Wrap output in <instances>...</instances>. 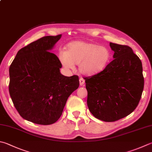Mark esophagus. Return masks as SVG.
<instances>
[{
    "label": "esophagus",
    "instance_id": "1",
    "mask_svg": "<svg viewBox=\"0 0 152 152\" xmlns=\"http://www.w3.org/2000/svg\"><path fill=\"white\" fill-rule=\"evenodd\" d=\"M79 84H80V85H81V86L84 85V84H85V79H83V78H80V79H79Z\"/></svg>",
    "mask_w": 152,
    "mask_h": 152
}]
</instances>
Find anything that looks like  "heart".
Returning a JSON list of instances; mask_svg holds the SVG:
<instances>
[{
  "label": "heart",
  "mask_w": 152,
  "mask_h": 152,
  "mask_svg": "<svg viewBox=\"0 0 152 152\" xmlns=\"http://www.w3.org/2000/svg\"><path fill=\"white\" fill-rule=\"evenodd\" d=\"M111 53L104 45L83 41H74L67 45V50H61L58 59L62 66L72 69L74 64H79V69L85 75L91 76L101 73L107 67Z\"/></svg>",
  "instance_id": "heart-1"
}]
</instances>
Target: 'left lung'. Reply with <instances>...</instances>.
Returning a JSON list of instances; mask_svg holds the SVG:
<instances>
[{
    "label": "left lung",
    "mask_w": 152,
    "mask_h": 152,
    "mask_svg": "<svg viewBox=\"0 0 152 152\" xmlns=\"http://www.w3.org/2000/svg\"><path fill=\"white\" fill-rule=\"evenodd\" d=\"M114 59L96 75L86 77L87 106L95 118L114 122L136 109L144 89L141 60L128 45L110 43Z\"/></svg>",
    "instance_id": "1"
}]
</instances>
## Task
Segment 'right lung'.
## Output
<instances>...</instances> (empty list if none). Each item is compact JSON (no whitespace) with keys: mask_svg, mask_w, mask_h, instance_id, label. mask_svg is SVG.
<instances>
[{"mask_svg":"<svg viewBox=\"0 0 152 152\" xmlns=\"http://www.w3.org/2000/svg\"><path fill=\"white\" fill-rule=\"evenodd\" d=\"M61 34L31 42L17 53L9 68V93L23 118L41 125L55 123L79 85V77L60 73L62 65L50 52Z\"/></svg>","mask_w":152,"mask_h":152,"instance_id":"1","label":"right lung"}]
</instances>
